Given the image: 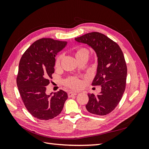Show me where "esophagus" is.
Listing matches in <instances>:
<instances>
[{"instance_id": "esophagus-1", "label": "esophagus", "mask_w": 149, "mask_h": 149, "mask_svg": "<svg viewBox=\"0 0 149 149\" xmlns=\"http://www.w3.org/2000/svg\"><path fill=\"white\" fill-rule=\"evenodd\" d=\"M78 93L77 92H73V91H70L68 93V97H71L73 96H75V95H77Z\"/></svg>"}]
</instances>
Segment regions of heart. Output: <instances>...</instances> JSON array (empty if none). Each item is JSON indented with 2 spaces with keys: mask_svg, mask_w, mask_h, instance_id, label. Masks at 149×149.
Returning a JSON list of instances; mask_svg holds the SVG:
<instances>
[{
  "mask_svg": "<svg viewBox=\"0 0 149 149\" xmlns=\"http://www.w3.org/2000/svg\"><path fill=\"white\" fill-rule=\"evenodd\" d=\"M83 53H88V49H86V48H81L77 52V53H76V55H79V54H83ZM61 58H62V56L60 55L56 58V62H55V65L56 66L60 65ZM65 83L66 84V85L68 86L71 87V88H78L81 85L80 81L78 78H74V77H71V78L67 79L66 80Z\"/></svg>",
  "mask_w": 149,
  "mask_h": 149,
  "instance_id": "1",
  "label": "heart"
}]
</instances>
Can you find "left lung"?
<instances>
[{"mask_svg": "<svg viewBox=\"0 0 149 149\" xmlns=\"http://www.w3.org/2000/svg\"><path fill=\"white\" fill-rule=\"evenodd\" d=\"M74 40L91 47L97 57L92 85L101 86V91L97 95L88 94L86 109L93 114L106 115L118 106L125 89L127 69L123 51L113 40L99 32L88 33Z\"/></svg>", "mask_w": 149, "mask_h": 149, "instance_id": "8db88e82", "label": "left lung"}]
</instances>
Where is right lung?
Instances as JSON below:
<instances>
[{
    "label": "right lung",
    "mask_w": 149,
    "mask_h": 149,
    "mask_svg": "<svg viewBox=\"0 0 149 149\" xmlns=\"http://www.w3.org/2000/svg\"><path fill=\"white\" fill-rule=\"evenodd\" d=\"M66 42L41 38L35 42L22 55L17 84L26 109L35 118L49 120L59 115L68 99L67 93L59 91L46 94L47 86L55 71V56Z\"/></svg>",
    "instance_id": "right-lung-1"
}]
</instances>
